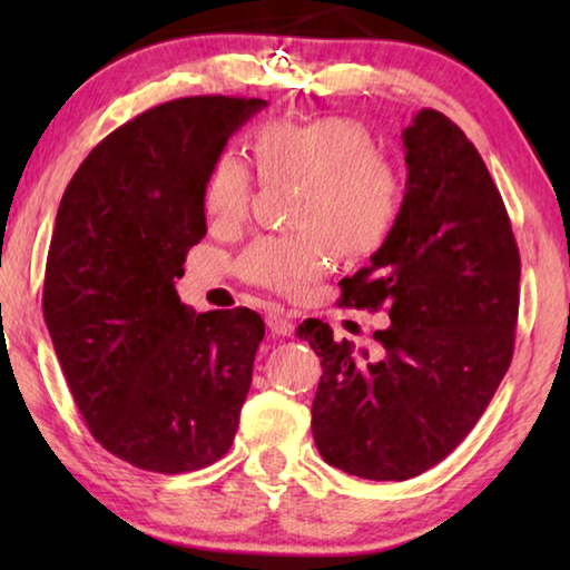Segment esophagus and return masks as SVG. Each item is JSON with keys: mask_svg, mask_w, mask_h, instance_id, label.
Masks as SVG:
<instances>
[{"mask_svg": "<svg viewBox=\"0 0 570 570\" xmlns=\"http://www.w3.org/2000/svg\"><path fill=\"white\" fill-rule=\"evenodd\" d=\"M266 326L268 332L276 336H292L294 334V320L284 312H272L266 316Z\"/></svg>", "mask_w": 570, "mask_h": 570, "instance_id": "obj_1", "label": "esophagus"}]
</instances>
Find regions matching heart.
<instances>
[{"instance_id":"1","label":"heart","mask_w":570,"mask_h":570,"mask_svg":"<svg viewBox=\"0 0 570 570\" xmlns=\"http://www.w3.org/2000/svg\"><path fill=\"white\" fill-rule=\"evenodd\" d=\"M266 183H298L296 234L258 236L238 256L244 282L276 294H302L344 258L377 250L397 224L404 178L370 130L350 118L274 120L250 135ZM256 176L238 150H220L204 180V210L216 228H238L254 204Z\"/></svg>"}]
</instances>
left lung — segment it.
I'll use <instances>...</instances> for the list:
<instances>
[{
    "mask_svg": "<svg viewBox=\"0 0 570 570\" xmlns=\"http://www.w3.org/2000/svg\"><path fill=\"white\" fill-rule=\"evenodd\" d=\"M407 190L370 266L342 282V304L387 308L380 356L334 342L306 320L298 340L322 356L312 432L330 465L407 480L475 428L513 360L520 254L503 198L455 122L424 108L402 130Z\"/></svg>",
    "mask_w": 570,
    "mask_h": 570,
    "instance_id": "8db88e82",
    "label": "left lung"
}]
</instances>
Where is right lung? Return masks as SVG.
<instances>
[{"label": "right lung", "instance_id": "1", "mask_svg": "<svg viewBox=\"0 0 570 570\" xmlns=\"http://www.w3.org/2000/svg\"><path fill=\"white\" fill-rule=\"evenodd\" d=\"M262 108L200 95L140 112L90 150L57 208L47 330L92 438L140 470H200L236 438L264 322L190 312L176 278L206 236L210 160Z\"/></svg>", "mask_w": 570, "mask_h": 570}]
</instances>
